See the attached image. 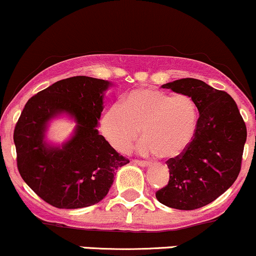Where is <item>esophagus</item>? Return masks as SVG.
Instances as JSON below:
<instances>
[{
    "instance_id": "1",
    "label": "esophagus",
    "mask_w": 256,
    "mask_h": 256,
    "mask_svg": "<svg viewBox=\"0 0 256 256\" xmlns=\"http://www.w3.org/2000/svg\"><path fill=\"white\" fill-rule=\"evenodd\" d=\"M132 162L134 164V165H138L140 167H148L150 166V162H146V161H140V160H134Z\"/></svg>"
}]
</instances>
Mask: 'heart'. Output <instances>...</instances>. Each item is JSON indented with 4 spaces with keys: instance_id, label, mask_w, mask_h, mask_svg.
I'll return each instance as SVG.
<instances>
[{
    "instance_id": "1",
    "label": "heart",
    "mask_w": 256,
    "mask_h": 256,
    "mask_svg": "<svg viewBox=\"0 0 256 256\" xmlns=\"http://www.w3.org/2000/svg\"><path fill=\"white\" fill-rule=\"evenodd\" d=\"M198 124V107L190 96L136 89L122 96L120 107L104 110L100 126L106 140L118 152H128L142 134L140 154L174 158L192 144Z\"/></svg>"
}]
</instances>
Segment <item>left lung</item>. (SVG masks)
Masks as SVG:
<instances>
[{
    "mask_svg": "<svg viewBox=\"0 0 256 256\" xmlns=\"http://www.w3.org/2000/svg\"><path fill=\"white\" fill-rule=\"evenodd\" d=\"M161 88L190 96L200 116L189 148L167 161L170 180L156 192V198L176 210L201 208L222 195L238 177L246 124L234 98L204 82L184 78Z\"/></svg>",
    "mask_w": 256,
    "mask_h": 256,
    "instance_id": "left-lung-1",
    "label": "left lung"
}]
</instances>
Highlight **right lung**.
Segmentation results:
<instances>
[{
    "label": "right lung",
    "mask_w": 256,
    "mask_h": 256,
    "mask_svg": "<svg viewBox=\"0 0 256 256\" xmlns=\"http://www.w3.org/2000/svg\"><path fill=\"white\" fill-rule=\"evenodd\" d=\"M104 79L72 77L58 80L28 101L14 130L18 170L40 198L64 210L98 204L110 192L114 173L128 164L98 134ZM58 118L76 124L66 141L48 140V126Z\"/></svg>",
    "instance_id": "obj_1"
}]
</instances>
